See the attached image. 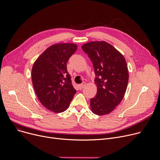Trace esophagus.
<instances>
[{
  "instance_id": "34e87169",
  "label": "esophagus",
  "mask_w": 160,
  "mask_h": 160,
  "mask_svg": "<svg viewBox=\"0 0 160 160\" xmlns=\"http://www.w3.org/2000/svg\"><path fill=\"white\" fill-rule=\"evenodd\" d=\"M85 86H86V82H83L82 83L78 85V88L80 89H82Z\"/></svg>"
}]
</instances>
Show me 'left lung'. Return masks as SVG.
Masks as SVG:
<instances>
[{
  "label": "left lung",
  "mask_w": 160,
  "mask_h": 160,
  "mask_svg": "<svg viewBox=\"0 0 160 160\" xmlns=\"http://www.w3.org/2000/svg\"><path fill=\"white\" fill-rule=\"evenodd\" d=\"M92 62L97 93L90 100L92 112L97 115L111 112L122 102L129 81L125 58L104 41L90 42L82 46Z\"/></svg>",
  "instance_id": "left-lung-1"
}]
</instances>
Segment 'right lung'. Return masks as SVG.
<instances>
[{"label":"right lung","instance_id":"1","mask_svg":"<svg viewBox=\"0 0 160 160\" xmlns=\"http://www.w3.org/2000/svg\"><path fill=\"white\" fill-rule=\"evenodd\" d=\"M77 49L71 43L49 47L36 60L31 70V80L37 97L49 111H66L77 91L67 70V62Z\"/></svg>","mask_w":160,"mask_h":160}]
</instances>
